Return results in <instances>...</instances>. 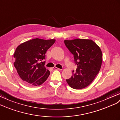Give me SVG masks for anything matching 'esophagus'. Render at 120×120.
Masks as SVG:
<instances>
[{
  "mask_svg": "<svg viewBox=\"0 0 120 120\" xmlns=\"http://www.w3.org/2000/svg\"><path fill=\"white\" fill-rule=\"evenodd\" d=\"M53 68H54V69H55V70H62V69L57 68V67H54Z\"/></svg>",
  "mask_w": 120,
  "mask_h": 120,
  "instance_id": "obj_1",
  "label": "esophagus"
}]
</instances>
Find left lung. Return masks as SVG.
I'll use <instances>...</instances> for the list:
<instances>
[{"label": "left lung", "instance_id": "obj_1", "mask_svg": "<svg viewBox=\"0 0 120 120\" xmlns=\"http://www.w3.org/2000/svg\"><path fill=\"white\" fill-rule=\"evenodd\" d=\"M66 47L74 57L77 65L73 75L66 79L70 87L82 89L87 87L94 80L99 72L102 61L101 49L91 39H75L65 40Z\"/></svg>", "mask_w": 120, "mask_h": 120}]
</instances>
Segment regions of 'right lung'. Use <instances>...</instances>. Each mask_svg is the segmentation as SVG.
<instances>
[{
    "label": "right lung",
    "mask_w": 120,
    "mask_h": 120,
    "mask_svg": "<svg viewBox=\"0 0 120 120\" xmlns=\"http://www.w3.org/2000/svg\"><path fill=\"white\" fill-rule=\"evenodd\" d=\"M55 39H33L21 44L14 54V65L26 84L38 86L47 80L50 72L45 66V53Z\"/></svg>",
    "instance_id": "add662e5"
}]
</instances>
